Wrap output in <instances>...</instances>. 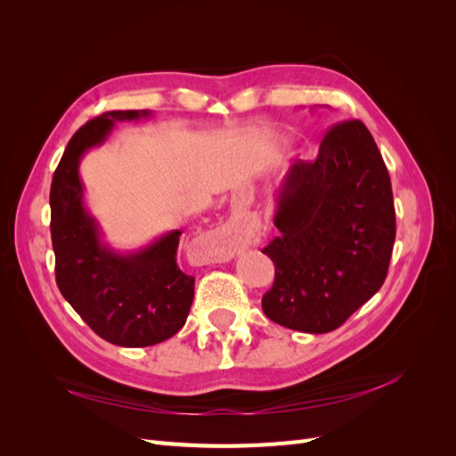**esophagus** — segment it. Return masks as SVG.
<instances>
[{
	"label": "esophagus",
	"mask_w": 456,
	"mask_h": 456,
	"mask_svg": "<svg viewBox=\"0 0 456 456\" xmlns=\"http://www.w3.org/2000/svg\"><path fill=\"white\" fill-rule=\"evenodd\" d=\"M209 256L216 262H224L233 256V247L230 243L228 233L213 232V240L209 245Z\"/></svg>",
	"instance_id": "esophagus-1"
}]
</instances>
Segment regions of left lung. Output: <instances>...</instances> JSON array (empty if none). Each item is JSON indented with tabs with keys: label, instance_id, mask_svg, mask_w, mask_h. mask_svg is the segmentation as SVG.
I'll return each mask as SVG.
<instances>
[{
	"label": "left lung",
	"instance_id": "obj_1",
	"mask_svg": "<svg viewBox=\"0 0 456 456\" xmlns=\"http://www.w3.org/2000/svg\"><path fill=\"white\" fill-rule=\"evenodd\" d=\"M278 238L262 253L275 280L262 297L273 323L322 335L382 287L395 240L390 175L362 121L323 136L312 163H295L275 190Z\"/></svg>",
	"mask_w": 456,
	"mask_h": 456
}]
</instances>
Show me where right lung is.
Segmentation results:
<instances>
[{
  "label": "right lung",
  "instance_id": "right-lung-1",
  "mask_svg": "<svg viewBox=\"0 0 456 456\" xmlns=\"http://www.w3.org/2000/svg\"><path fill=\"white\" fill-rule=\"evenodd\" d=\"M148 118L150 110H118L87 121L68 142L51 183V240L61 293L96 335L126 348L151 346L181 330L194 300V278L176 265L181 230L161 233L139 249H114L87 209L79 163L104 144L116 121Z\"/></svg>",
  "mask_w": 456,
  "mask_h": 456
}]
</instances>
